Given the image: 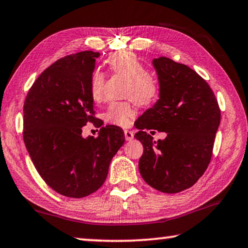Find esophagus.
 Listing matches in <instances>:
<instances>
[{"mask_svg":"<svg viewBox=\"0 0 248 248\" xmlns=\"http://www.w3.org/2000/svg\"><path fill=\"white\" fill-rule=\"evenodd\" d=\"M124 135H125V139H126V141H132V140L134 139V134H133L132 131L125 130L124 131Z\"/></svg>","mask_w":248,"mask_h":248,"instance_id":"34e87169","label":"esophagus"}]
</instances>
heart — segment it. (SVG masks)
I'll return each mask as SVG.
<instances>
[{
	"mask_svg": "<svg viewBox=\"0 0 248 248\" xmlns=\"http://www.w3.org/2000/svg\"><path fill=\"white\" fill-rule=\"evenodd\" d=\"M109 69L118 76L127 79L124 89V96L131 98L141 106L152 104L159 95V84L155 78L148 73L144 64L134 53L120 51L110 55L107 59ZM104 75L99 70H95L91 78V94L95 102L103 98ZM136 110L132 104L127 102H117L109 104L105 112V120L117 126L126 127L134 117Z\"/></svg>",
	"mask_w": 248,
	"mask_h": 248,
	"instance_id": "obj_1",
	"label": "heart"
}]
</instances>
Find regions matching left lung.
<instances>
[{
	"label": "left lung",
	"mask_w": 248,
	"mask_h": 248,
	"mask_svg": "<svg viewBox=\"0 0 248 248\" xmlns=\"http://www.w3.org/2000/svg\"><path fill=\"white\" fill-rule=\"evenodd\" d=\"M159 99L135 122L143 144L139 170L152 188L177 193L198 181L210 162L220 109L207 81L186 64L167 57L153 59ZM167 133L159 141L146 133Z\"/></svg>",
	"instance_id": "left-lung-1"
}]
</instances>
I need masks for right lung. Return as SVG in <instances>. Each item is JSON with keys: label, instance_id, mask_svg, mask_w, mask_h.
Instances as JSON below:
<instances>
[{"label": "right lung", "instance_id": "right-lung-1", "mask_svg": "<svg viewBox=\"0 0 248 248\" xmlns=\"http://www.w3.org/2000/svg\"><path fill=\"white\" fill-rule=\"evenodd\" d=\"M98 57L81 51L57 60L33 82L23 106V140L32 162L50 188L70 198L103 186L125 142L115 125L100 128L97 138L81 135L88 122L97 121L91 78Z\"/></svg>", "mask_w": 248, "mask_h": 248}]
</instances>
